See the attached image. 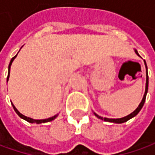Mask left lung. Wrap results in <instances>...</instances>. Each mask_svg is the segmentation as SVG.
Here are the masks:
<instances>
[{
	"label": "left lung",
	"mask_w": 155,
	"mask_h": 155,
	"mask_svg": "<svg viewBox=\"0 0 155 155\" xmlns=\"http://www.w3.org/2000/svg\"><path fill=\"white\" fill-rule=\"evenodd\" d=\"M135 51V53L138 55V56H140L139 55V53H138V51H136V50H134ZM144 62H145V65H146V69H147V82H146V91H145V94H144V96H143V98L141 100V102H140V104H139V106L137 107V109L134 110V112H132L131 114H129L128 116H125V117H122V118H117V119H110V118H103L102 116H99L98 115H97L96 113H95V116H97L99 119H102V120H104L105 122H116V123H123V122H127L128 121L129 119H131V118H133L134 116H135L139 112H140V110H141V108L143 107V105H144V103H145V100H146V96H147V90H148V75H147V64L146 61L144 60Z\"/></svg>",
	"instance_id": "8db88e82"
}]
</instances>
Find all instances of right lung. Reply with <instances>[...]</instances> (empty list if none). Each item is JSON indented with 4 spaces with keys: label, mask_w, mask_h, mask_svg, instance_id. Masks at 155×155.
Returning <instances> with one entry per match:
<instances>
[{
    "label": "right lung",
    "mask_w": 155,
    "mask_h": 155,
    "mask_svg": "<svg viewBox=\"0 0 155 155\" xmlns=\"http://www.w3.org/2000/svg\"><path fill=\"white\" fill-rule=\"evenodd\" d=\"M18 54V53H17ZM17 54L15 55L14 58H12V59H11V61H10V63H9V65H8V78H7V82L8 81V78H9V73H10V66H11V64H12V62L14 61V59L15 58V57L17 56ZM12 105H13V107H14V110H15V112L18 114V116H20V117H21V118H23L24 120H26V121H27L28 122H31V123H43V122H51V121H52V120H54L55 118L57 117V115L56 116H52V117H50V118H48V119H44V120H34V119H32V118H30V117H27V116H25L24 115H22L21 113H20L18 110H17V109L15 108V106H14V104H12Z\"/></svg>",
    "instance_id": "obj_1"
}]
</instances>
